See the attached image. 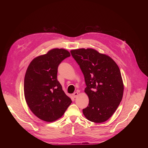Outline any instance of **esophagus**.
Returning a JSON list of instances; mask_svg holds the SVG:
<instances>
[{"mask_svg":"<svg viewBox=\"0 0 148 148\" xmlns=\"http://www.w3.org/2000/svg\"><path fill=\"white\" fill-rule=\"evenodd\" d=\"M78 95V92H74L73 94V96L74 98H76Z\"/></svg>","mask_w":148,"mask_h":148,"instance_id":"34e87169","label":"esophagus"}]
</instances>
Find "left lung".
I'll use <instances>...</instances> for the list:
<instances>
[{
	"label": "left lung",
	"instance_id": "left-lung-1",
	"mask_svg": "<svg viewBox=\"0 0 148 148\" xmlns=\"http://www.w3.org/2000/svg\"><path fill=\"white\" fill-rule=\"evenodd\" d=\"M71 56L85 79L88 107L82 110L86 118L95 123L107 121L122 99L123 84L119 69L109 56L92 49L73 50Z\"/></svg>",
	"mask_w": 148,
	"mask_h": 148
}]
</instances>
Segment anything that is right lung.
I'll list each match as a JSON object with an SVG mask.
<instances>
[{
  "label": "right lung",
  "instance_id": "right-lung-1",
  "mask_svg": "<svg viewBox=\"0 0 148 148\" xmlns=\"http://www.w3.org/2000/svg\"><path fill=\"white\" fill-rule=\"evenodd\" d=\"M70 53L54 49L34 58L27 69L24 94L32 112L39 119L53 122L61 118L71 103L57 80L58 67Z\"/></svg>",
  "mask_w": 148,
  "mask_h": 148
}]
</instances>
